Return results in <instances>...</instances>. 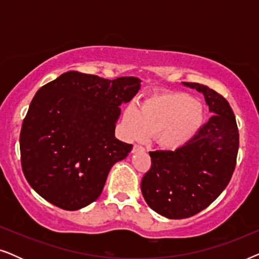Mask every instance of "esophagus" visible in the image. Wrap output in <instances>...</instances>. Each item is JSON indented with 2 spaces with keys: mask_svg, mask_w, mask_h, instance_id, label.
Wrapping results in <instances>:
<instances>
[{
  "mask_svg": "<svg viewBox=\"0 0 259 259\" xmlns=\"http://www.w3.org/2000/svg\"><path fill=\"white\" fill-rule=\"evenodd\" d=\"M139 150H145V148L141 146V145H139V144H136L133 146V152H137V151H139Z\"/></svg>",
  "mask_w": 259,
  "mask_h": 259,
  "instance_id": "obj_1",
  "label": "esophagus"
}]
</instances>
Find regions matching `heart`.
Listing matches in <instances>:
<instances>
[{
    "label": "heart",
    "instance_id": "1",
    "mask_svg": "<svg viewBox=\"0 0 259 259\" xmlns=\"http://www.w3.org/2000/svg\"><path fill=\"white\" fill-rule=\"evenodd\" d=\"M204 122V108L199 101L179 92L152 97L141 104L139 111L125 109L122 123L127 136L143 140L155 134L165 150L178 151L193 140Z\"/></svg>",
    "mask_w": 259,
    "mask_h": 259
}]
</instances>
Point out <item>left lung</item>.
I'll list each match as a JSON object with an SVG mask.
<instances>
[{
    "mask_svg": "<svg viewBox=\"0 0 259 259\" xmlns=\"http://www.w3.org/2000/svg\"><path fill=\"white\" fill-rule=\"evenodd\" d=\"M205 97L212 116L178 151L150 152L141 192L152 210L169 219L199 213L217 199L235 171L239 133L226 99L205 84L184 82Z\"/></svg>",
    "mask_w": 259,
    "mask_h": 259,
    "instance_id": "obj_1",
    "label": "left lung"
}]
</instances>
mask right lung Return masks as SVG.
Segmentation results:
<instances>
[{"label": "right lung", "instance_id": "obj_1", "mask_svg": "<svg viewBox=\"0 0 259 259\" xmlns=\"http://www.w3.org/2000/svg\"><path fill=\"white\" fill-rule=\"evenodd\" d=\"M140 81L72 70L37 91L20 133L22 171L36 193L67 211L98 199L109 169L133 147L114 130L119 106L138 93Z\"/></svg>", "mask_w": 259, "mask_h": 259}]
</instances>
